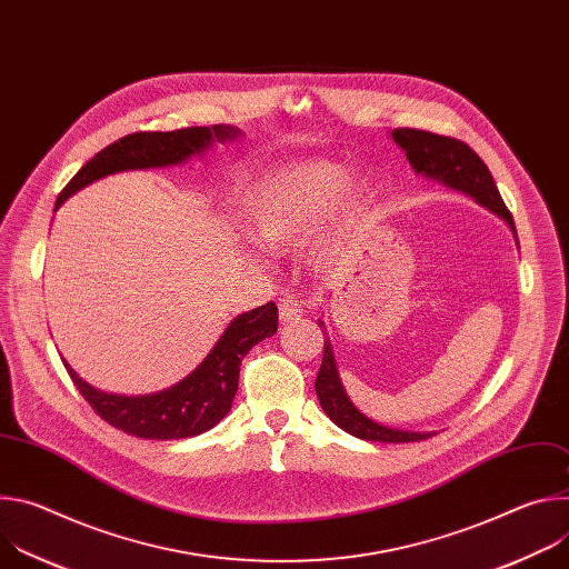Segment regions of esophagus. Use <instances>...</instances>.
I'll return each mask as SVG.
<instances>
[{
	"instance_id": "esophagus-1",
	"label": "esophagus",
	"mask_w": 569,
	"mask_h": 569,
	"mask_svg": "<svg viewBox=\"0 0 569 569\" xmlns=\"http://www.w3.org/2000/svg\"><path fill=\"white\" fill-rule=\"evenodd\" d=\"M301 315H303V308H301L299 301L286 297V299L279 303V319H281L283 323H286V321H295V319H299Z\"/></svg>"
}]
</instances>
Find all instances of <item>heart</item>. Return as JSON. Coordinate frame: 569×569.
Instances as JSON below:
<instances>
[{
	"mask_svg": "<svg viewBox=\"0 0 569 569\" xmlns=\"http://www.w3.org/2000/svg\"><path fill=\"white\" fill-rule=\"evenodd\" d=\"M378 193L371 173L351 180V171L338 161H301L270 176L248 202V227L266 248L288 250L319 231L340 207L338 240L315 252L312 263L329 268L367 222Z\"/></svg>",
	"mask_w": 569,
	"mask_h": 569,
	"instance_id": "b5f03b06",
	"label": "heart"
}]
</instances>
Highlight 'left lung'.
<instances>
[{
    "instance_id": "left-lung-1",
    "label": "left lung",
    "mask_w": 569,
    "mask_h": 569,
    "mask_svg": "<svg viewBox=\"0 0 569 569\" xmlns=\"http://www.w3.org/2000/svg\"><path fill=\"white\" fill-rule=\"evenodd\" d=\"M391 137L405 150V157H408L410 167L415 169L417 176L437 180L443 187L459 191V193L472 198L477 204L493 211L509 224V229L513 231V238L518 242L516 222L496 187V180H493L489 167L483 164L479 154L470 146H466L459 139L441 137V134L417 130V128H396V130H391ZM317 323L321 327V331H327L321 319H317ZM315 391H317L321 410L327 412V417L338 428H342L345 432H349L358 439L382 441V443H410V441L430 439L435 435V432H412V430L389 428V426L376 423L373 419L362 415L351 402V398L340 380L333 347H331V340H327V338H323V358H321V367H319V373L315 380Z\"/></svg>"
}]
</instances>
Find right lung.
Instances as JSON below:
<instances>
[{
	"label": "right lung",
	"mask_w": 569,
	"mask_h": 569,
	"mask_svg": "<svg viewBox=\"0 0 569 569\" xmlns=\"http://www.w3.org/2000/svg\"><path fill=\"white\" fill-rule=\"evenodd\" d=\"M242 134L236 126L211 128H182L171 132H134L128 134L101 152L80 169L56 200L53 211L62 207L67 198L92 182L123 173L167 169L187 164L191 157H202L211 146L233 141ZM279 327L277 306L263 303L242 315H236L207 358L180 382L143 396L110 393L92 387L80 378L62 358L67 373L76 389L92 405V410L110 426L139 437V439H189L218 426L231 410L238 389L240 362L252 347L274 336Z\"/></svg>",
	"instance_id": "add662e5"
}]
</instances>
